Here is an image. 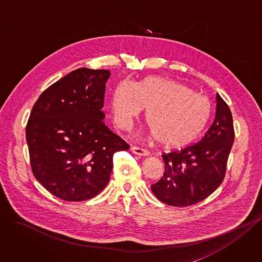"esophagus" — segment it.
I'll list each match as a JSON object with an SVG mask.
<instances>
[{"mask_svg":"<svg viewBox=\"0 0 262 262\" xmlns=\"http://www.w3.org/2000/svg\"><path fill=\"white\" fill-rule=\"evenodd\" d=\"M131 151H132V153H134L138 156H148L149 155V152L146 149L138 148V147H132Z\"/></svg>","mask_w":262,"mask_h":262,"instance_id":"esophagus-1","label":"esophagus"}]
</instances>
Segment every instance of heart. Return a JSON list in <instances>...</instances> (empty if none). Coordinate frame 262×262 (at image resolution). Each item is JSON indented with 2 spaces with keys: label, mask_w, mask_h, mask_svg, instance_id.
Returning a JSON list of instances; mask_svg holds the SVG:
<instances>
[{
  "label": "heart",
  "mask_w": 262,
  "mask_h": 262,
  "mask_svg": "<svg viewBox=\"0 0 262 262\" xmlns=\"http://www.w3.org/2000/svg\"><path fill=\"white\" fill-rule=\"evenodd\" d=\"M111 108L114 122L127 128L144 108L146 122L157 142L167 149H178L193 141L210 118V103L186 85L147 77L137 84L123 80L114 87Z\"/></svg>",
  "instance_id": "heart-1"
}]
</instances>
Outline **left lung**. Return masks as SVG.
Wrapping results in <instances>:
<instances>
[{
    "mask_svg": "<svg viewBox=\"0 0 262 262\" xmlns=\"http://www.w3.org/2000/svg\"><path fill=\"white\" fill-rule=\"evenodd\" d=\"M234 136L231 110L216 94L214 120L202 139L181 150L162 154L163 176L151 186L155 196L176 207L205 200L225 178Z\"/></svg>",
    "mask_w": 262,
    "mask_h": 262,
    "instance_id": "left-lung-1",
    "label": "left lung"
}]
</instances>
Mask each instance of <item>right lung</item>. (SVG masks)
I'll list each match as a JSON object with an SVG mask.
<instances>
[{"mask_svg": "<svg viewBox=\"0 0 262 262\" xmlns=\"http://www.w3.org/2000/svg\"><path fill=\"white\" fill-rule=\"evenodd\" d=\"M108 70L81 68L39 96L26 139L36 180L64 201L89 200L107 185L113 154L129 144L103 122Z\"/></svg>", "mask_w": 262, "mask_h": 262, "instance_id": "add662e5", "label": "right lung"}]
</instances>
